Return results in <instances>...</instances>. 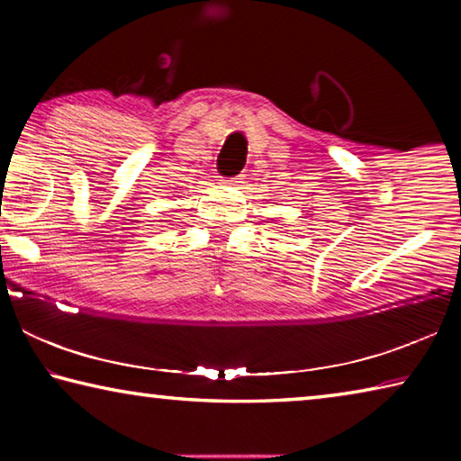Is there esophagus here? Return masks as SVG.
Segmentation results:
<instances>
[{
    "label": "esophagus",
    "mask_w": 461,
    "mask_h": 461,
    "mask_svg": "<svg viewBox=\"0 0 461 461\" xmlns=\"http://www.w3.org/2000/svg\"><path fill=\"white\" fill-rule=\"evenodd\" d=\"M241 181H240V176L238 178H230V181H223V185H228V186H238Z\"/></svg>",
    "instance_id": "1"
}]
</instances>
